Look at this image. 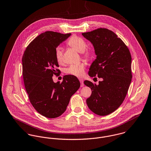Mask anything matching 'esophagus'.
I'll return each mask as SVG.
<instances>
[{"label": "esophagus", "mask_w": 151, "mask_h": 151, "mask_svg": "<svg viewBox=\"0 0 151 151\" xmlns=\"http://www.w3.org/2000/svg\"><path fill=\"white\" fill-rule=\"evenodd\" d=\"M80 83H81V87H83V86H84V84H83V80H81V79H80Z\"/></svg>", "instance_id": "esophagus-1"}]
</instances>
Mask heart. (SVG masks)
<instances>
[{"label":"heart","mask_w":151,"mask_h":151,"mask_svg":"<svg viewBox=\"0 0 151 151\" xmlns=\"http://www.w3.org/2000/svg\"><path fill=\"white\" fill-rule=\"evenodd\" d=\"M67 44L70 47L75 49L77 52L81 53L84 58L86 59H90L91 58L92 55V52L91 50L86 49V43L81 37L75 35L73 36L69 39ZM55 58L59 64H62L63 63V51L59 47L57 48L55 50ZM85 68V65L83 62L73 64L65 69V72L70 75L81 77L83 76Z\"/></svg>","instance_id":"b5f03b06"}]
</instances>
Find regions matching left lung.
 Segmentation results:
<instances>
[{
	"label": "left lung",
	"mask_w": 151,
	"mask_h": 151,
	"mask_svg": "<svg viewBox=\"0 0 151 151\" xmlns=\"http://www.w3.org/2000/svg\"><path fill=\"white\" fill-rule=\"evenodd\" d=\"M82 35L92 44L97 56L88 74L102 79L98 85L84 81L92 90L86 104L95 114L107 115L119 108L127 93L132 78L131 54L123 41L109 29L99 28Z\"/></svg>",
	"instance_id": "left-lung-1"
}]
</instances>
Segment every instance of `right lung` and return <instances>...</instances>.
I'll list each match as a JSON object with an SVG mask.
<instances>
[{
    "instance_id": "1",
    "label": "right lung",
    "mask_w": 151,
    "mask_h": 151,
    "mask_svg": "<svg viewBox=\"0 0 151 151\" xmlns=\"http://www.w3.org/2000/svg\"><path fill=\"white\" fill-rule=\"evenodd\" d=\"M71 36L47 31L27 47L22 57V75L30 101L39 114L48 118L60 116L66 110L71 97L80 82L74 76L66 75L63 81H53L60 71L55 58L57 47Z\"/></svg>"
}]
</instances>
